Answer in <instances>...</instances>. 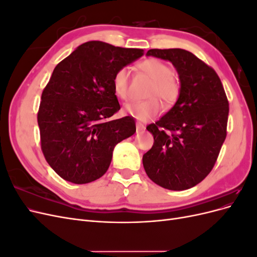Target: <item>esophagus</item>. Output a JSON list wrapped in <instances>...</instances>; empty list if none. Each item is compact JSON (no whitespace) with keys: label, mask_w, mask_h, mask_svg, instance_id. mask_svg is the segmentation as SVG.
<instances>
[{"label":"esophagus","mask_w":257,"mask_h":257,"mask_svg":"<svg viewBox=\"0 0 257 257\" xmlns=\"http://www.w3.org/2000/svg\"><path fill=\"white\" fill-rule=\"evenodd\" d=\"M136 130H137V132L144 131V130H145V125H144L143 123H141V122H137V123H136Z\"/></svg>","instance_id":"esophagus-1"}]
</instances>
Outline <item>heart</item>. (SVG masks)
I'll return each instance as SVG.
<instances>
[{
	"label": "heart",
	"instance_id": "heart-1",
	"mask_svg": "<svg viewBox=\"0 0 257 257\" xmlns=\"http://www.w3.org/2000/svg\"><path fill=\"white\" fill-rule=\"evenodd\" d=\"M138 69L151 78L152 84L148 97L149 99L142 102H132L124 106L125 113L139 121H149L157 116L161 111V103L158 97L165 106L175 104L180 94V84L173 75L172 68L165 62L150 58L139 62ZM130 72L127 67H121L112 77V88L114 94L119 98L125 99L128 95Z\"/></svg>",
	"mask_w": 257,
	"mask_h": 257
}]
</instances>
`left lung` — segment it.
Returning a JSON list of instances; mask_svg holds the SVG:
<instances>
[{
    "label": "left lung",
    "instance_id": "8db88e82",
    "mask_svg": "<svg viewBox=\"0 0 257 257\" xmlns=\"http://www.w3.org/2000/svg\"><path fill=\"white\" fill-rule=\"evenodd\" d=\"M168 60L180 78V94L166 114L147 130L154 144L143 157L146 173L172 191L193 188L211 172L226 138L228 100L214 69L184 49H150Z\"/></svg>",
    "mask_w": 257,
    "mask_h": 257
}]
</instances>
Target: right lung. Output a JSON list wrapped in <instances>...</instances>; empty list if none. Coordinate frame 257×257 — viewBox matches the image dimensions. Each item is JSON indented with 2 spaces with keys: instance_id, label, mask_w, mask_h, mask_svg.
<instances>
[{
  "instance_id": "add662e5",
  "label": "right lung",
  "mask_w": 257,
  "mask_h": 257,
  "mask_svg": "<svg viewBox=\"0 0 257 257\" xmlns=\"http://www.w3.org/2000/svg\"><path fill=\"white\" fill-rule=\"evenodd\" d=\"M143 54V49L91 41L53 69L37 122L44 157L64 180L84 184L102 177L115 145L136 132L133 116L111 119L120 109L112 77Z\"/></svg>"
}]
</instances>
